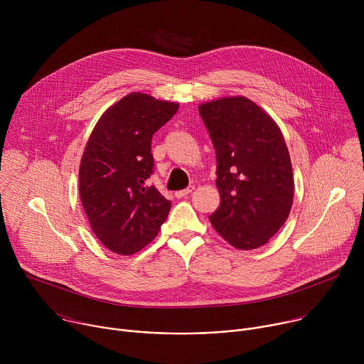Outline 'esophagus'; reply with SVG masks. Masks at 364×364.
Masks as SVG:
<instances>
[{
  "label": "esophagus",
  "instance_id": "34e87169",
  "mask_svg": "<svg viewBox=\"0 0 364 364\" xmlns=\"http://www.w3.org/2000/svg\"><path fill=\"white\" fill-rule=\"evenodd\" d=\"M194 190V186H188L187 188H184V190H180V191H176V197L177 198H181V197H186V196H188L191 191Z\"/></svg>",
  "mask_w": 364,
  "mask_h": 364
}]
</instances>
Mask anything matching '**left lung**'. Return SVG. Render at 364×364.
I'll use <instances>...</instances> for the list:
<instances>
[{"instance_id": "1", "label": "left lung", "mask_w": 364, "mask_h": 364, "mask_svg": "<svg viewBox=\"0 0 364 364\" xmlns=\"http://www.w3.org/2000/svg\"><path fill=\"white\" fill-rule=\"evenodd\" d=\"M216 149L215 230L236 249L261 247L282 228L294 200L289 152L277 122L245 96L198 105Z\"/></svg>"}]
</instances>
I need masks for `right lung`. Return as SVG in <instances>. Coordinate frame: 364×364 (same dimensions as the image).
<instances>
[{
	"instance_id": "1",
	"label": "right lung",
	"mask_w": 364,
	"mask_h": 364,
	"mask_svg": "<svg viewBox=\"0 0 364 364\" xmlns=\"http://www.w3.org/2000/svg\"><path fill=\"white\" fill-rule=\"evenodd\" d=\"M178 111V103L132 92L96 122L79 167V193L102 245L132 255L159 235L171 209L146 180L152 174L151 139Z\"/></svg>"
}]
</instances>
